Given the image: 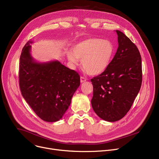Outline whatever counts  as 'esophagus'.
Here are the masks:
<instances>
[{
	"label": "esophagus",
	"mask_w": 159,
	"mask_h": 159,
	"mask_svg": "<svg viewBox=\"0 0 159 159\" xmlns=\"http://www.w3.org/2000/svg\"><path fill=\"white\" fill-rule=\"evenodd\" d=\"M85 81H86V79L84 78V77H80V82H84Z\"/></svg>",
	"instance_id": "34e87169"
}]
</instances>
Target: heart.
<instances>
[{
  "label": "heart",
  "mask_w": 159,
  "mask_h": 159,
  "mask_svg": "<svg viewBox=\"0 0 159 159\" xmlns=\"http://www.w3.org/2000/svg\"><path fill=\"white\" fill-rule=\"evenodd\" d=\"M115 52L111 41L91 37L82 40L72 47V52L67 53L68 61L77 65L79 59L84 70L90 75H98L109 67Z\"/></svg>",
  "instance_id": "1"
}]
</instances>
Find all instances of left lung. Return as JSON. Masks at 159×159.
Masks as SVG:
<instances>
[{"instance_id": "obj_1", "label": "left lung", "mask_w": 159, "mask_h": 159, "mask_svg": "<svg viewBox=\"0 0 159 159\" xmlns=\"http://www.w3.org/2000/svg\"><path fill=\"white\" fill-rule=\"evenodd\" d=\"M119 47L107 70L91 79V106L100 118L117 121L126 115L137 96L143 80L142 60L136 45L119 30Z\"/></svg>"}]
</instances>
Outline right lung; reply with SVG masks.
I'll return each instance as SVG.
<instances>
[{
  "instance_id": "add662e5",
  "label": "right lung",
  "mask_w": 159,
  "mask_h": 159,
  "mask_svg": "<svg viewBox=\"0 0 159 159\" xmlns=\"http://www.w3.org/2000/svg\"><path fill=\"white\" fill-rule=\"evenodd\" d=\"M29 40L22 50L19 86L22 97L42 120L56 122L68 109L80 86V75L58 61L37 62L30 54Z\"/></svg>"
}]
</instances>
